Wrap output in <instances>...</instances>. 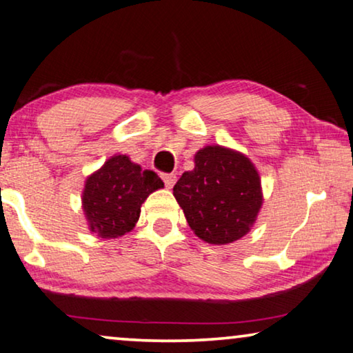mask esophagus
<instances>
[{"label": "esophagus", "mask_w": 353, "mask_h": 353, "mask_svg": "<svg viewBox=\"0 0 353 353\" xmlns=\"http://www.w3.org/2000/svg\"><path fill=\"white\" fill-rule=\"evenodd\" d=\"M161 177H163V182H165L166 188H172V187H174V183H176V181H177L176 174H163Z\"/></svg>", "instance_id": "obj_1"}]
</instances>
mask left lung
Here are the masks:
<instances>
[{"label": "left lung", "mask_w": 353, "mask_h": 353, "mask_svg": "<svg viewBox=\"0 0 353 353\" xmlns=\"http://www.w3.org/2000/svg\"><path fill=\"white\" fill-rule=\"evenodd\" d=\"M172 190L188 225L211 245L245 236L262 206L254 165L243 153L221 145L198 150L195 168L183 172Z\"/></svg>", "instance_id": "8db88e82"}]
</instances>
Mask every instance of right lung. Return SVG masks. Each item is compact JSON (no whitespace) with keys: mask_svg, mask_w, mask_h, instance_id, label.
Listing matches in <instances>:
<instances>
[{"mask_svg":"<svg viewBox=\"0 0 353 353\" xmlns=\"http://www.w3.org/2000/svg\"><path fill=\"white\" fill-rule=\"evenodd\" d=\"M161 187L157 172L142 170L126 155L108 158L84 183L81 201L89 230L105 240L131 232L142 203Z\"/></svg>","mask_w":353,"mask_h":353,"instance_id":"1","label":"right lung"}]
</instances>
